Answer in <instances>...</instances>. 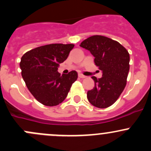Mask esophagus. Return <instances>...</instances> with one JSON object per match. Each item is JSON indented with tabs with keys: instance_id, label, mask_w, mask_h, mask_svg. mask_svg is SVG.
Instances as JSON below:
<instances>
[{
	"instance_id": "esophagus-1",
	"label": "esophagus",
	"mask_w": 151,
	"mask_h": 151,
	"mask_svg": "<svg viewBox=\"0 0 151 151\" xmlns=\"http://www.w3.org/2000/svg\"><path fill=\"white\" fill-rule=\"evenodd\" d=\"M78 77H80V78H85V77H86V76L83 75V74H79Z\"/></svg>"
}]
</instances>
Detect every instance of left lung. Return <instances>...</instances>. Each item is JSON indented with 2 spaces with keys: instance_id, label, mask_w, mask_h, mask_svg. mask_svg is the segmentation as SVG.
Listing matches in <instances>:
<instances>
[{
  "instance_id": "1",
  "label": "left lung",
  "mask_w": 151,
  "mask_h": 151,
  "mask_svg": "<svg viewBox=\"0 0 151 151\" xmlns=\"http://www.w3.org/2000/svg\"><path fill=\"white\" fill-rule=\"evenodd\" d=\"M89 50L94 63L102 71V77L97 79L93 89L87 93L91 104L98 108H106L117 101L126 85L129 71V54L126 49L116 41L103 36H93L80 44Z\"/></svg>"
}]
</instances>
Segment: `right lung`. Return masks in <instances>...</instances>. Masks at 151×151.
I'll use <instances>...</instances> for the list:
<instances>
[{"instance_id": "1", "label": "right lung", "mask_w": 151, "mask_h": 151, "mask_svg": "<svg viewBox=\"0 0 151 151\" xmlns=\"http://www.w3.org/2000/svg\"><path fill=\"white\" fill-rule=\"evenodd\" d=\"M72 44H52L36 47L23 55L19 63L27 88L38 101L45 106L60 104L66 98L77 72L60 75L59 64L68 58Z\"/></svg>"}]
</instances>
